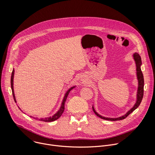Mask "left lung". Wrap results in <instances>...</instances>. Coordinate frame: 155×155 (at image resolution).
<instances>
[{
  "label": "left lung",
  "mask_w": 155,
  "mask_h": 155,
  "mask_svg": "<svg viewBox=\"0 0 155 155\" xmlns=\"http://www.w3.org/2000/svg\"><path fill=\"white\" fill-rule=\"evenodd\" d=\"M133 57H134V59L136 62V71H137V80H138V82H139V86H138V90H137V101H136V103L135 104V105H134V107H132L130 110H129V111L123 116L119 117V118H106V117H104L100 115H99L96 112V110L94 108V107L93 105L92 108H93V112H94V114L99 117V118L103 119V120H108V121H118V120H123L124 118H126L129 114H130L132 112L134 111V110L139 106V105L140 104L143 96V86H144V79H143V74L142 72L141 71V68L140 66L142 65V60H141V58L140 56V55L137 53H135L133 54Z\"/></svg>",
  "instance_id": "8db88e82"
}]
</instances>
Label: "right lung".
Segmentation results:
<instances>
[{
    "mask_svg": "<svg viewBox=\"0 0 155 155\" xmlns=\"http://www.w3.org/2000/svg\"><path fill=\"white\" fill-rule=\"evenodd\" d=\"M14 72H15V71L13 69V71H12V76H11V87H12V94H13V99H14L15 102H16V99H15V94H14V90H13V77H14ZM74 87H75V86L72 87L71 88H70V89L67 91V93H65V94L64 96V97L63 99V101H62V104H61L60 109L58 110V112L56 114H54L53 117H48V118H40V119H38V118H34V117H33V118H34L35 120H40V121H45V122H51V121H55L57 119H58L62 115V113L64 111V104H65V101H66V99H67V97H68V96L69 95V93H70V91Z\"/></svg>",
    "mask_w": 155,
    "mask_h": 155,
    "instance_id": "1",
    "label": "right lung"
}]
</instances>
